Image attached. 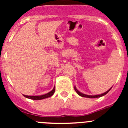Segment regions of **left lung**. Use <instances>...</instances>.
Returning a JSON list of instances; mask_svg holds the SVG:
<instances>
[{
  "label": "left lung",
  "instance_id": "8db88e82",
  "mask_svg": "<svg viewBox=\"0 0 128 128\" xmlns=\"http://www.w3.org/2000/svg\"><path fill=\"white\" fill-rule=\"evenodd\" d=\"M111 88L109 89V90H108V91L106 92H104V94H100V95H85V94H82V93L80 92L79 91H78V90H77V89L76 88V87H74V90H76V92H77V94H78V95H80V96H83V97L90 98H94L101 97V96H104V95H106V94L107 93H108V92H109L110 90H111Z\"/></svg>",
  "mask_w": 128,
  "mask_h": 128
}]
</instances>
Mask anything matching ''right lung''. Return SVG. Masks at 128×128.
Listing matches in <instances>:
<instances>
[{"label": "right lung", "instance_id": "1", "mask_svg": "<svg viewBox=\"0 0 128 128\" xmlns=\"http://www.w3.org/2000/svg\"><path fill=\"white\" fill-rule=\"evenodd\" d=\"M55 92V87H54V88L52 89V91H51L50 92L48 93V94H45V95H40V96H28V95H24V97L32 99V100H42V99L46 98H48L50 96H51L54 94Z\"/></svg>", "mask_w": 128, "mask_h": 128}]
</instances>
